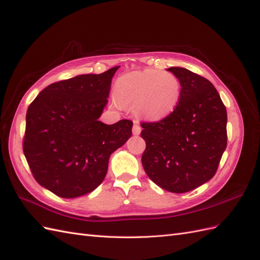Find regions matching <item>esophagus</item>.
I'll list each match as a JSON object with an SVG mask.
<instances>
[{
    "label": "esophagus",
    "instance_id": "1",
    "mask_svg": "<svg viewBox=\"0 0 260 260\" xmlns=\"http://www.w3.org/2000/svg\"><path fill=\"white\" fill-rule=\"evenodd\" d=\"M141 127H140V124L138 123V122H135V124H133V128H132V133L135 136H139L140 133H141Z\"/></svg>",
    "mask_w": 260,
    "mask_h": 260
}]
</instances>
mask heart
Here are the masks:
<instances>
[{
    "label": "heart",
    "mask_w": 260,
    "mask_h": 260,
    "mask_svg": "<svg viewBox=\"0 0 260 260\" xmlns=\"http://www.w3.org/2000/svg\"><path fill=\"white\" fill-rule=\"evenodd\" d=\"M179 78L158 69L136 70L117 79L115 100L120 106H133L136 115L147 121H159L174 113L181 99Z\"/></svg>",
    "instance_id": "1"
}]
</instances>
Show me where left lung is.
I'll use <instances>...</instances> for the list:
<instances>
[{
  "instance_id": "left-lung-1",
  "label": "left lung",
  "mask_w": 260,
  "mask_h": 260,
  "mask_svg": "<svg viewBox=\"0 0 260 260\" xmlns=\"http://www.w3.org/2000/svg\"><path fill=\"white\" fill-rule=\"evenodd\" d=\"M167 70L181 82L180 103L165 119L141 123L142 165L164 190L185 193L216 174L226 147V109L209 80L182 67Z\"/></svg>"
}]
</instances>
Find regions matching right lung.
Listing matches in <instances>:
<instances>
[{"label": "right lung", "mask_w": 260, "mask_h": 260, "mask_svg": "<svg viewBox=\"0 0 260 260\" xmlns=\"http://www.w3.org/2000/svg\"><path fill=\"white\" fill-rule=\"evenodd\" d=\"M118 68L52 83L28 107L23 154L37 182L59 198L95 190L112 153L132 135L131 120H99Z\"/></svg>", "instance_id": "add662e5"}]
</instances>
